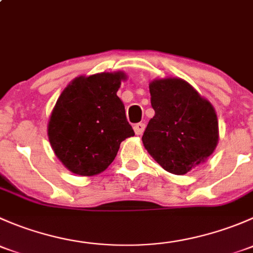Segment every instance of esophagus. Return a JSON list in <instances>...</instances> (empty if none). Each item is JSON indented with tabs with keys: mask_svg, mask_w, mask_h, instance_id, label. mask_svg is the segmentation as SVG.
<instances>
[{
	"mask_svg": "<svg viewBox=\"0 0 253 253\" xmlns=\"http://www.w3.org/2000/svg\"><path fill=\"white\" fill-rule=\"evenodd\" d=\"M133 128H134V132H136V134H142L145 129V125L143 124V122H139V124L134 125Z\"/></svg>",
	"mask_w": 253,
	"mask_h": 253,
	"instance_id": "obj_1",
	"label": "esophagus"
}]
</instances>
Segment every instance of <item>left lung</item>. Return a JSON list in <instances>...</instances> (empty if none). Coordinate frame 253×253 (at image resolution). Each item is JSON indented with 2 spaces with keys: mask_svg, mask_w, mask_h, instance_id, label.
I'll return each mask as SVG.
<instances>
[{
  "mask_svg": "<svg viewBox=\"0 0 253 253\" xmlns=\"http://www.w3.org/2000/svg\"><path fill=\"white\" fill-rule=\"evenodd\" d=\"M149 90L155 115L143 133V144L163 169L187 174L215 149V111L180 78L158 79L150 83Z\"/></svg>",
  "mask_w": 253,
  "mask_h": 253,
  "instance_id": "1",
  "label": "left lung"
}]
</instances>
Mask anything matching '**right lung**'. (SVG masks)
Returning a JSON list of instances; mask_svg holds the SVG:
<instances>
[{
	"mask_svg": "<svg viewBox=\"0 0 253 253\" xmlns=\"http://www.w3.org/2000/svg\"><path fill=\"white\" fill-rule=\"evenodd\" d=\"M125 75L76 78L58 98L48 122L56 157L75 174L93 176L114 162L120 144L134 136L117 90Z\"/></svg>",
	"mask_w": 253,
	"mask_h": 253,
	"instance_id": "add662e5",
	"label": "right lung"
}]
</instances>
